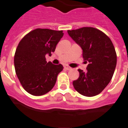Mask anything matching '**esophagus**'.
<instances>
[{"instance_id":"obj_1","label":"esophagus","mask_w":128,"mask_h":128,"mask_svg":"<svg viewBox=\"0 0 128 128\" xmlns=\"http://www.w3.org/2000/svg\"><path fill=\"white\" fill-rule=\"evenodd\" d=\"M64 68H65V69H66V70H71V69H72V68H70L69 65H64Z\"/></svg>"}]
</instances>
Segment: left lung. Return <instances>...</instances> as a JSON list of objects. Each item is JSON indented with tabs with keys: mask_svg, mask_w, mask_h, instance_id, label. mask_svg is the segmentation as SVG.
Instances as JSON below:
<instances>
[{
	"mask_svg": "<svg viewBox=\"0 0 128 128\" xmlns=\"http://www.w3.org/2000/svg\"><path fill=\"white\" fill-rule=\"evenodd\" d=\"M71 38L81 47L83 58L88 62L86 70H78L80 76L73 82L77 92L94 96L111 81L117 64V54L110 38L98 29L84 27L68 30Z\"/></svg>",
	"mask_w": 128,
	"mask_h": 128,
	"instance_id": "obj_1",
	"label": "left lung"
}]
</instances>
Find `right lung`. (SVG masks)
Returning a JSON list of instances; mask_svg holds the SVG:
<instances>
[{
	"label": "right lung",
	"instance_id": "obj_1",
	"mask_svg": "<svg viewBox=\"0 0 128 128\" xmlns=\"http://www.w3.org/2000/svg\"><path fill=\"white\" fill-rule=\"evenodd\" d=\"M63 36L62 30L38 28L29 32L19 43L14 56L15 73L30 94H45L54 86L63 67L47 63L45 56L54 52Z\"/></svg>",
	"mask_w": 128,
	"mask_h": 128
}]
</instances>
